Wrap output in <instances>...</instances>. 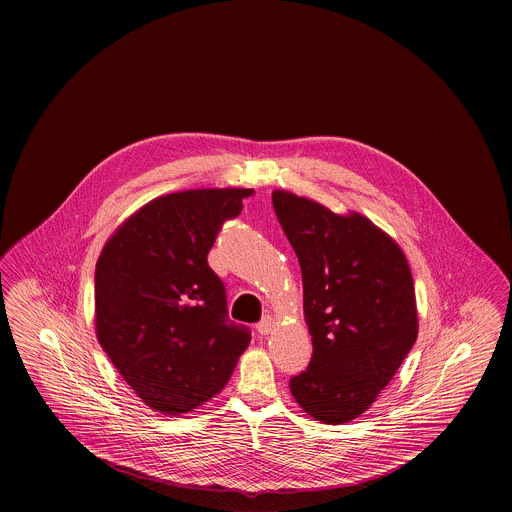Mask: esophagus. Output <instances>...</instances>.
Returning <instances> with one entry per match:
<instances>
[{"label": "esophagus", "instance_id": "34e87169", "mask_svg": "<svg viewBox=\"0 0 512 512\" xmlns=\"http://www.w3.org/2000/svg\"><path fill=\"white\" fill-rule=\"evenodd\" d=\"M274 330V318L267 315V317L263 318L259 324H257V332L261 334V336H268L270 332Z\"/></svg>", "mask_w": 512, "mask_h": 512}]
</instances>
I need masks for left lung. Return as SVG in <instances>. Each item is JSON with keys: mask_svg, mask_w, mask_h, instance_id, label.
<instances>
[{"mask_svg": "<svg viewBox=\"0 0 512 512\" xmlns=\"http://www.w3.org/2000/svg\"><path fill=\"white\" fill-rule=\"evenodd\" d=\"M272 205L303 276L313 357L290 380L297 405L322 424L370 409L418 336L413 274L388 232L357 211L274 190Z\"/></svg>", "mask_w": 512, "mask_h": 512, "instance_id": "left-lung-1", "label": "left lung"}]
</instances>
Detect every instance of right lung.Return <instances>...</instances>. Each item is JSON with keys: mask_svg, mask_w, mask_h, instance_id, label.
Here are the masks:
<instances>
[{"mask_svg": "<svg viewBox=\"0 0 512 512\" xmlns=\"http://www.w3.org/2000/svg\"><path fill=\"white\" fill-rule=\"evenodd\" d=\"M247 188L161 195L111 234L96 265V336L155 413H190L228 384L251 336L226 324V292L207 265L220 224Z\"/></svg>", "mask_w": 512, "mask_h": 512, "instance_id": "1", "label": "right lung"}]
</instances>
